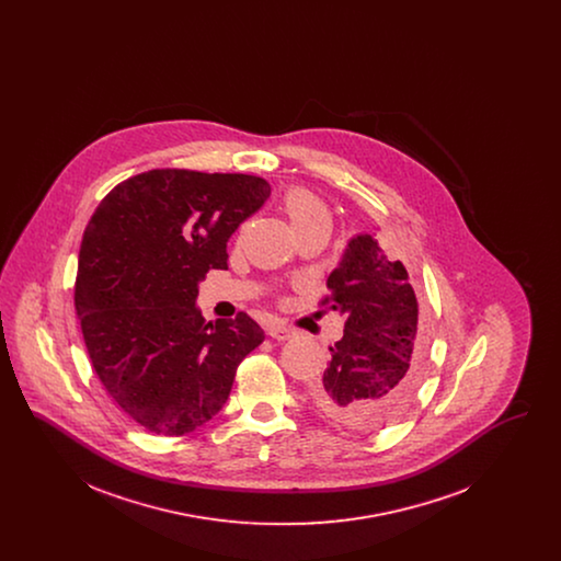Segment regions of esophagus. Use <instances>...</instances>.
<instances>
[{
  "label": "esophagus",
  "instance_id": "34e87169",
  "mask_svg": "<svg viewBox=\"0 0 561 561\" xmlns=\"http://www.w3.org/2000/svg\"><path fill=\"white\" fill-rule=\"evenodd\" d=\"M267 334L275 341H288V339H293L294 330L282 321H271L267 325Z\"/></svg>",
  "mask_w": 561,
  "mask_h": 561
}]
</instances>
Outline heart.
I'll return each instance as SVG.
<instances>
[{
  "label": "heart",
  "mask_w": 561,
  "mask_h": 561,
  "mask_svg": "<svg viewBox=\"0 0 561 561\" xmlns=\"http://www.w3.org/2000/svg\"><path fill=\"white\" fill-rule=\"evenodd\" d=\"M286 213L293 222L294 231L323 229L330 231V213L313 193L305 188H294L286 195Z\"/></svg>",
  "instance_id": "obj_1"
}]
</instances>
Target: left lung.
<instances>
[{
	"mask_svg": "<svg viewBox=\"0 0 561 561\" xmlns=\"http://www.w3.org/2000/svg\"><path fill=\"white\" fill-rule=\"evenodd\" d=\"M325 286V302L345 316V332L309 387L311 401L343 427H385L405 410L421 378L419 305L408 271L368 231L347 241Z\"/></svg>",
	"mask_w": 561,
	"mask_h": 561,
	"instance_id": "left-lung-1",
	"label": "left lung"
}]
</instances>
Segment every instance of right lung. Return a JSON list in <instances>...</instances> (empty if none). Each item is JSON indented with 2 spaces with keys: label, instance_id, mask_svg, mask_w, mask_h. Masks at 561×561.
<instances>
[{
  "label": "right lung",
  "instance_id": "obj_1",
  "mask_svg": "<svg viewBox=\"0 0 561 561\" xmlns=\"http://www.w3.org/2000/svg\"><path fill=\"white\" fill-rule=\"evenodd\" d=\"M271 195L265 179L151 170L113 188L81 240L76 311L92 366L140 427L185 435L216 416L265 341L245 313L206 321L199 282Z\"/></svg>",
  "mask_w": 561,
  "mask_h": 561
}]
</instances>
